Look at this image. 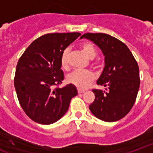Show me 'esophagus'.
I'll list each match as a JSON object with an SVG mask.
<instances>
[{
    "label": "esophagus",
    "mask_w": 153,
    "mask_h": 153,
    "mask_svg": "<svg viewBox=\"0 0 153 153\" xmlns=\"http://www.w3.org/2000/svg\"><path fill=\"white\" fill-rule=\"evenodd\" d=\"M78 92H79V94H82V93H84L85 91H84V90L79 89V90H78Z\"/></svg>",
    "instance_id": "34e87169"
}]
</instances>
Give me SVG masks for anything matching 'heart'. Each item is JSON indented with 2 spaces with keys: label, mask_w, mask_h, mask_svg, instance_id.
<instances>
[{
  "label": "heart",
  "mask_w": 153,
  "mask_h": 153,
  "mask_svg": "<svg viewBox=\"0 0 153 153\" xmlns=\"http://www.w3.org/2000/svg\"><path fill=\"white\" fill-rule=\"evenodd\" d=\"M80 48L85 55L91 60L94 59L97 55L96 49L94 45L91 42H82L80 45ZM69 54H70L69 48L65 49L62 54L61 64L62 68H64L65 70H68L70 67ZM91 66H93L94 68H96L98 66V64L96 62H92ZM66 79H67L68 82L74 85L79 89H86L92 82L95 80V74L88 71H74L69 74Z\"/></svg>",
  "instance_id": "1"
}]
</instances>
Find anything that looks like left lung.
Masks as SVG:
<instances>
[{
	"label": "left lung",
	"instance_id": "left-lung-1",
	"mask_svg": "<svg viewBox=\"0 0 153 153\" xmlns=\"http://www.w3.org/2000/svg\"><path fill=\"white\" fill-rule=\"evenodd\" d=\"M97 45L105 56V66L97 85L105 91L93 89L94 102L90 111L98 119L114 122L123 118L133 107L140 87L139 66L128 47L117 38L102 33L82 35Z\"/></svg>",
	"mask_w": 153,
	"mask_h": 153
}]
</instances>
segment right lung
<instances>
[{
    "instance_id": "obj_1",
    "label": "right lung",
    "mask_w": 153,
    "mask_h": 153,
    "mask_svg": "<svg viewBox=\"0 0 153 153\" xmlns=\"http://www.w3.org/2000/svg\"><path fill=\"white\" fill-rule=\"evenodd\" d=\"M79 33H47L30 44L18 60L14 77L17 99L25 114L41 124H51L67 111L76 87L62 88L64 74L61 57L64 50L79 38Z\"/></svg>"
}]
</instances>
